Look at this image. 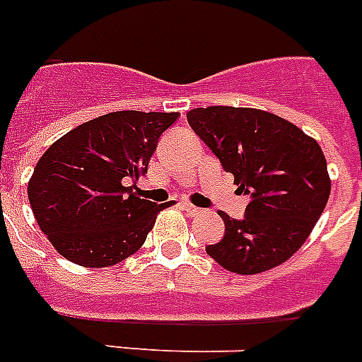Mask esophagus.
<instances>
[{"instance_id":"esophagus-1","label":"esophagus","mask_w":362,"mask_h":362,"mask_svg":"<svg viewBox=\"0 0 362 362\" xmlns=\"http://www.w3.org/2000/svg\"><path fill=\"white\" fill-rule=\"evenodd\" d=\"M183 209L188 216H199L202 214V209H197V206L190 205V203H183Z\"/></svg>"}]
</instances>
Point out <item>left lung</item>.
Segmentation results:
<instances>
[{"label": "left lung", "instance_id": "obj_1", "mask_svg": "<svg viewBox=\"0 0 362 362\" xmlns=\"http://www.w3.org/2000/svg\"><path fill=\"white\" fill-rule=\"evenodd\" d=\"M190 128L251 197L243 219L219 212L221 242L206 255L238 274L291 258L319 221L332 181L319 143L282 117L255 107L211 106L187 113Z\"/></svg>", "mask_w": 362, "mask_h": 362}]
</instances>
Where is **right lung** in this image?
I'll list each match as a JSON object with an SVG mask.
<instances>
[{
  "label": "right lung",
  "instance_id": "right-lung-1",
  "mask_svg": "<svg viewBox=\"0 0 362 362\" xmlns=\"http://www.w3.org/2000/svg\"><path fill=\"white\" fill-rule=\"evenodd\" d=\"M177 117L113 111L67 132L40 157L27 194L42 233L64 258L107 267L141 249L170 203L148 202L126 185L146 174L157 141Z\"/></svg>",
  "mask_w": 362,
  "mask_h": 362
}]
</instances>
